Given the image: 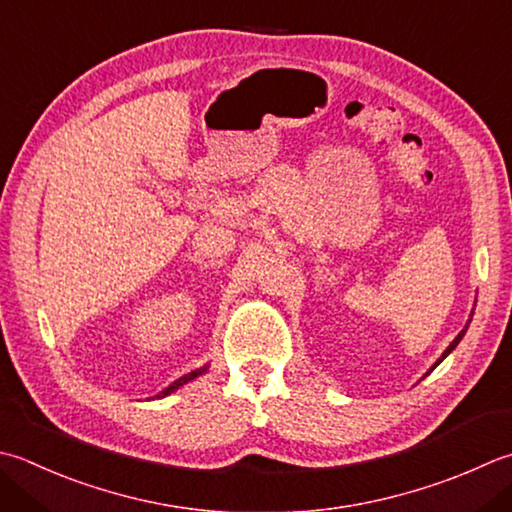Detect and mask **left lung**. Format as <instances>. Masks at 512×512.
<instances>
[{
	"mask_svg": "<svg viewBox=\"0 0 512 512\" xmlns=\"http://www.w3.org/2000/svg\"><path fill=\"white\" fill-rule=\"evenodd\" d=\"M464 333H466V328H464V330H462V333H459V335H457V337L453 339V344H450V346L446 348V353L442 355V359H446V355L450 353V350H453V348H455V346H457L459 342H462V337H464ZM442 359H437V364H435V366H439V364H442ZM435 366H433V368H435ZM433 368H430V370H433Z\"/></svg>",
	"mask_w": 512,
	"mask_h": 512,
	"instance_id": "1",
	"label": "left lung"
}]
</instances>
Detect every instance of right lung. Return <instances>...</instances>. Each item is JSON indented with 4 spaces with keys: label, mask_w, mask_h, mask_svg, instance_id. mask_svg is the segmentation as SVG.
I'll list each match as a JSON object with an SVG mask.
<instances>
[{
    "label": "right lung",
    "mask_w": 512,
    "mask_h": 512,
    "mask_svg": "<svg viewBox=\"0 0 512 512\" xmlns=\"http://www.w3.org/2000/svg\"><path fill=\"white\" fill-rule=\"evenodd\" d=\"M202 373H206V366H204V368H197V370H193V373H188V375H184V377H179V379H177V382H173V384H170L168 388H164V390H162V393H159L157 397H166V395H170V393H173V390H177L179 386H184V384H188V382H190V379H195V377H199V375H202Z\"/></svg>",
    "instance_id": "1"
}]
</instances>
